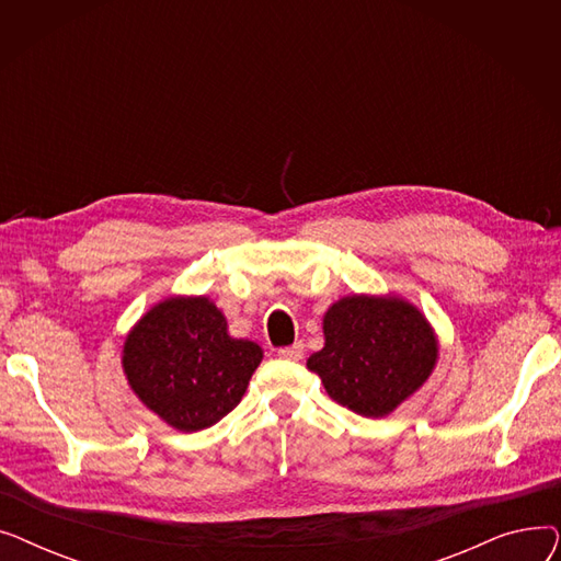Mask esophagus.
I'll return each instance as SVG.
<instances>
[{
	"label": "esophagus",
	"mask_w": 561,
	"mask_h": 561,
	"mask_svg": "<svg viewBox=\"0 0 561 561\" xmlns=\"http://www.w3.org/2000/svg\"><path fill=\"white\" fill-rule=\"evenodd\" d=\"M302 355H305L302 343H293V345H286V347L277 350V357L288 359V362H298V359H302Z\"/></svg>",
	"instance_id": "34e87169"
}]
</instances>
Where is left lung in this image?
Masks as SVG:
<instances>
[{
    "label": "left lung",
    "mask_w": 561,
    "mask_h": 561,
    "mask_svg": "<svg viewBox=\"0 0 561 561\" xmlns=\"http://www.w3.org/2000/svg\"><path fill=\"white\" fill-rule=\"evenodd\" d=\"M322 330L325 347L307 368L320 375L332 400L366 419L391 414L436 362L427 320L398 298H343L325 313Z\"/></svg>",
    "instance_id": "1"
}]
</instances>
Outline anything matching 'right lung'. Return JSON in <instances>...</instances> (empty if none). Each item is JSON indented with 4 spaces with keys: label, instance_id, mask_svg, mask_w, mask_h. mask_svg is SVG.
Returning <instances> with one entry per match:
<instances>
[{
    "label": "right lung",
    "instance_id": "add662e5",
    "mask_svg": "<svg viewBox=\"0 0 561 561\" xmlns=\"http://www.w3.org/2000/svg\"><path fill=\"white\" fill-rule=\"evenodd\" d=\"M261 347L231 339L206 298H172L142 316L123 366L136 396L182 432L211 427L241 402Z\"/></svg>",
    "mask_w": 561,
    "mask_h": 561
}]
</instances>
